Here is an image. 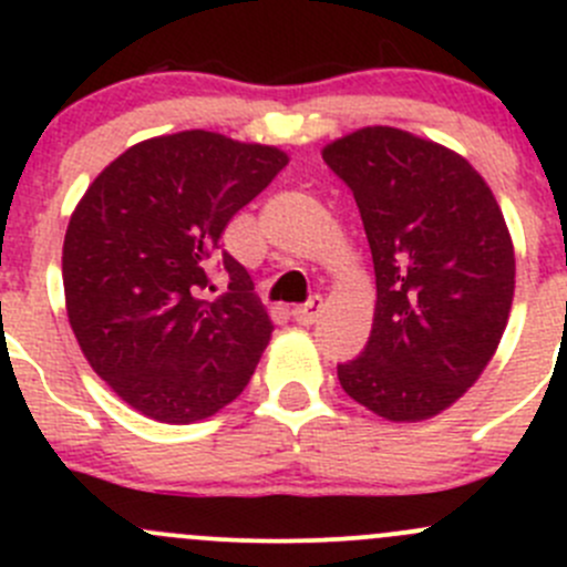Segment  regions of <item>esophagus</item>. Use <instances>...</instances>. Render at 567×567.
Listing matches in <instances>:
<instances>
[{
  "instance_id": "esophagus-1",
  "label": "esophagus",
  "mask_w": 567,
  "mask_h": 567,
  "mask_svg": "<svg viewBox=\"0 0 567 567\" xmlns=\"http://www.w3.org/2000/svg\"><path fill=\"white\" fill-rule=\"evenodd\" d=\"M320 312H323V299H320V296H312V299L307 301V305L296 307L293 318H296V323L312 326L320 318Z\"/></svg>"
}]
</instances>
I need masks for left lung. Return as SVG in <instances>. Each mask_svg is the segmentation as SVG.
Instances as JSON below:
<instances>
[{
    "label": "left lung",
    "instance_id": "left-lung-1",
    "mask_svg": "<svg viewBox=\"0 0 567 567\" xmlns=\"http://www.w3.org/2000/svg\"><path fill=\"white\" fill-rule=\"evenodd\" d=\"M323 162L353 192L379 290L368 346L337 379L379 416L427 420L480 379L507 326L505 216L466 158L409 131H353Z\"/></svg>",
    "mask_w": 567,
    "mask_h": 567
}]
</instances>
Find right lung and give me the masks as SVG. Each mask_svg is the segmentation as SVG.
<instances>
[{
  "label": "right lung",
  "mask_w": 567,
  "mask_h": 567,
  "mask_svg": "<svg viewBox=\"0 0 567 567\" xmlns=\"http://www.w3.org/2000/svg\"><path fill=\"white\" fill-rule=\"evenodd\" d=\"M285 164L277 147L181 131L128 147L90 183L62 247L68 318L131 409L188 425L249 384L274 323L219 238ZM216 270L228 290L214 300Z\"/></svg>",
  "instance_id": "right-lung-1"
}]
</instances>
